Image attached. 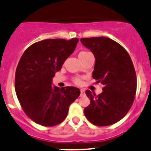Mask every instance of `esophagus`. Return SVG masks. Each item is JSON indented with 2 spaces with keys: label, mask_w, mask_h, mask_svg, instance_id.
I'll return each mask as SVG.
<instances>
[{
  "label": "esophagus",
  "mask_w": 151,
  "mask_h": 151,
  "mask_svg": "<svg viewBox=\"0 0 151 151\" xmlns=\"http://www.w3.org/2000/svg\"><path fill=\"white\" fill-rule=\"evenodd\" d=\"M85 94V91L84 89H81V96H84Z\"/></svg>",
  "instance_id": "1"
}]
</instances>
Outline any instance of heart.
<instances>
[{
  "label": "heart",
  "mask_w": 151,
  "mask_h": 151,
  "mask_svg": "<svg viewBox=\"0 0 151 151\" xmlns=\"http://www.w3.org/2000/svg\"><path fill=\"white\" fill-rule=\"evenodd\" d=\"M88 53H90V52H81L79 54H78V57L85 56V55H86L87 54H88ZM74 81L76 83V84H80V83H81V79H80V78H75Z\"/></svg>",
  "instance_id": "1"
}]
</instances>
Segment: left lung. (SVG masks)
I'll return each mask as SVG.
<instances>
[{"mask_svg": "<svg viewBox=\"0 0 151 151\" xmlns=\"http://www.w3.org/2000/svg\"><path fill=\"white\" fill-rule=\"evenodd\" d=\"M80 40L95 57L92 77L104 85L98 96L85 91L91 103L84 114L94 125H112L127 114L133 103L137 87L133 63L125 48L111 39L99 37Z\"/></svg>", "mask_w": 151, "mask_h": 151, "instance_id": "8db88e82", "label": "left lung"}]
</instances>
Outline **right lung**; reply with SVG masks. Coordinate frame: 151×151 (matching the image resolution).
<instances>
[{"label":"right lung","mask_w":151,"mask_h":151,"mask_svg":"<svg viewBox=\"0 0 151 151\" xmlns=\"http://www.w3.org/2000/svg\"><path fill=\"white\" fill-rule=\"evenodd\" d=\"M78 38L49 39L34 43L23 53L16 71L15 90L27 117L44 127L60 124L80 95L75 87L53 86L52 78L74 52Z\"/></svg>","instance_id":"right-lung-1"}]
</instances>
